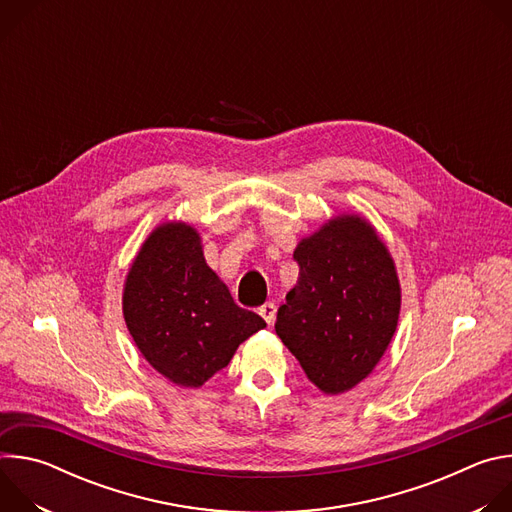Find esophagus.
<instances>
[{
  "label": "esophagus",
  "mask_w": 512,
  "mask_h": 512,
  "mask_svg": "<svg viewBox=\"0 0 512 512\" xmlns=\"http://www.w3.org/2000/svg\"><path fill=\"white\" fill-rule=\"evenodd\" d=\"M275 312H277V308H275V304H273V302H267V304H263V306L259 308L261 318H263L269 326L275 322Z\"/></svg>",
  "instance_id": "esophagus-1"
}]
</instances>
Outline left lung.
Wrapping results in <instances>:
<instances>
[{
  "mask_svg": "<svg viewBox=\"0 0 512 512\" xmlns=\"http://www.w3.org/2000/svg\"><path fill=\"white\" fill-rule=\"evenodd\" d=\"M296 287L277 310L275 332L308 379L338 395L385 354L399 320L401 289L393 259L360 216H338L294 251Z\"/></svg>",
  "mask_w": 512,
  "mask_h": 512,
  "instance_id": "8db88e82",
  "label": "left lung"
}]
</instances>
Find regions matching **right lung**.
Masks as SVG:
<instances>
[{
  "mask_svg": "<svg viewBox=\"0 0 512 512\" xmlns=\"http://www.w3.org/2000/svg\"><path fill=\"white\" fill-rule=\"evenodd\" d=\"M123 316L139 352L168 381L200 387L231 362L265 320L235 304L206 265L198 233L158 227L139 249L123 291Z\"/></svg>",
  "mask_w": 512,
  "mask_h": 512,
  "instance_id": "obj_1",
  "label": "right lung"
}]
</instances>
